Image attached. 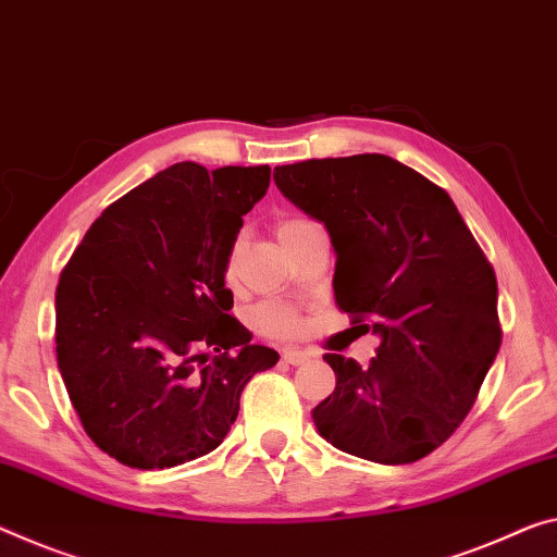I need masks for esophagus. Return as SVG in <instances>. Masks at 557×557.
<instances>
[{"instance_id":"34e87169","label":"esophagus","mask_w":557,"mask_h":557,"mask_svg":"<svg viewBox=\"0 0 557 557\" xmlns=\"http://www.w3.org/2000/svg\"><path fill=\"white\" fill-rule=\"evenodd\" d=\"M282 359H285L287 364L299 367V364H305V361L310 359V357H307L305 351H299V349H285V351H282Z\"/></svg>"}]
</instances>
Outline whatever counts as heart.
Here are the masks:
<instances>
[{"instance_id": "b5f03b06", "label": "heart", "mask_w": 557, "mask_h": 557, "mask_svg": "<svg viewBox=\"0 0 557 557\" xmlns=\"http://www.w3.org/2000/svg\"><path fill=\"white\" fill-rule=\"evenodd\" d=\"M310 225H314L312 220H307L302 215H282L277 220L280 243L287 245L289 240H293V237H297L299 233L307 231ZM235 262H237V250H233L231 258H227V268H225L227 280L235 277ZM250 324L270 339H289L299 332L302 320H299L295 307H289L285 302H260L258 307H252Z\"/></svg>"}]
</instances>
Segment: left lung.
I'll list each match as a JSON object with an SVG mask.
<instances>
[{
  "label": "left lung",
  "mask_w": 557,
  "mask_h": 557,
  "mask_svg": "<svg viewBox=\"0 0 557 557\" xmlns=\"http://www.w3.org/2000/svg\"><path fill=\"white\" fill-rule=\"evenodd\" d=\"M275 183L330 233L351 330L382 339L367 369L324 355L337 386L317 431L367 461H419L461 426L500 349L493 264L448 193L389 156L277 165Z\"/></svg>",
  "instance_id": "obj_1"
}]
</instances>
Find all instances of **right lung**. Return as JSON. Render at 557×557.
<instances>
[{
    "label": "right lung",
    "instance_id": "right-lung-1",
    "mask_svg": "<svg viewBox=\"0 0 557 557\" xmlns=\"http://www.w3.org/2000/svg\"><path fill=\"white\" fill-rule=\"evenodd\" d=\"M270 165L175 163L111 202L57 285V361L82 426L131 469L223 444L275 349L235 320L225 268ZM240 346L237 356L230 349Z\"/></svg>",
    "mask_w": 557,
    "mask_h": 557
}]
</instances>
